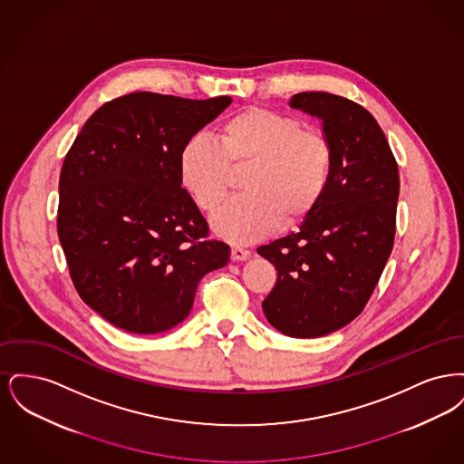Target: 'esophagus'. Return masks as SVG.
I'll use <instances>...</instances> for the list:
<instances>
[{
  "instance_id": "34e87169",
  "label": "esophagus",
  "mask_w": 464,
  "mask_h": 464,
  "mask_svg": "<svg viewBox=\"0 0 464 464\" xmlns=\"http://www.w3.org/2000/svg\"><path fill=\"white\" fill-rule=\"evenodd\" d=\"M248 257H250V250L243 248L240 245H235V246L231 248V259H233V261H246Z\"/></svg>"
}]
</instances>
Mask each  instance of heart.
Returning <instances> with one entry per match:
<instances>
[{"instance_id": "1", "label": "heart", "mask_w": 464, "mask_h": 464, "mask_svg": "<svg viewBox=\"0 0 464 464\" xmlns=\"http://www.w3.org/2000/svg\"><path fill=\"white\" fill-rule=\"evenodd\" d=\"M334 158L331 139L306 129L299 118L248 108L222 123L219 142L201 133L189 137L179 155V176L199 210L214 212L231 188L233 172L246 169L245 195L212 218L224 240L246 243L282 222L308 219L331 188Z\"/></svg>"}]
</instances>
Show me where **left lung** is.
Returning a JSON list of instances; mask_svg holds the SVG:
<instances>
[{
  "mask_svg": "<svg viewBox=\"0 0 464 464\" xmlns=\"http://www.w3.org/2000/svg\"><path fill=\"white\" fill-rule=\"evenodd\" d=\"M290 106L318 116L334 146L331 188L299 231L257 248L276 267L263 301L267 322L290 337H320L353 322L392 254L398 165L374 116L350 99L301 92Z\"/></svg>",
  "mask_w": 464,
  "mask_h": 464,
  "instance_id": "8db88e82",
  "label": "left lung"
}]
</instances>
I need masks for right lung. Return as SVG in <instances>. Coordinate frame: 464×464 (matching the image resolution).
Here are the masks:
<instances>
[{
    "instance_id": "add662e5",
    "label": "right lung",
    "mask_w": 464,
    "mask_h": 464,
    "mask_svg": "<svg viewBox=\"0 0 464 464\" xmlns=\"http://www.w3.org/2000/svg\"><path fill=\"white\" fill-rule=\"evenodd\" d=\"M133 92L95 111L67 151L57 233L80 297L118 329L158 334L193 306L199 280L229 261L182 188L184 142L231 104Z\"/></svg>"
}]
</instances>
